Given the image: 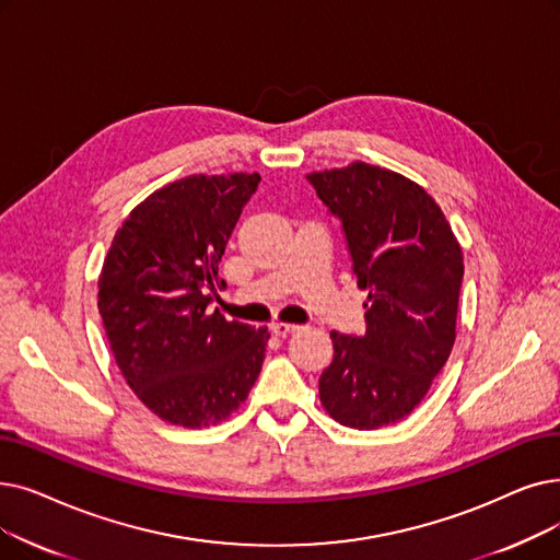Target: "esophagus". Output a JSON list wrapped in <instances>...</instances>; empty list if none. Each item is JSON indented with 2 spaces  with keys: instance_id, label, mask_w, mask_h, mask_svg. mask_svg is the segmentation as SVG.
I'll list each match as a JSON object with an SVG mask.
<instances>
[{
  "instance_id": "obj_1",
  "label": "esophagus",
  "mask_w": 560,
  "mask_h": 560,
  "mask_svg": "<svg viewBox=\"0 0 560 560\" xmlns=\"http://www.w3.org/2000/svg\"><path fill=\"white\" fill-rule=\"evenodd\" d=\"M275 336H288V334H295L300 329V325H290V323H272L270 325Z\"/></svg>"
}]
</instances>
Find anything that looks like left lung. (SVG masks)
<instances>
[{"mask_svg": "<svg viewBox=\"0 0 560 560\" xmlns=\"http://www.w3.org/2000/svg\"><path fill=\"white\" fill-rule=\"evenodd\" d=\"M311 187L340 222L366 331H331L320 402L357 430L411 415L455 343L462 249L442 208L409 178L366 162L313 172Z\"/></svg>", "mask_w": 560, "mask_h": 560, "instance_id": "obj_1", "label": "left lung"}]
</instances>
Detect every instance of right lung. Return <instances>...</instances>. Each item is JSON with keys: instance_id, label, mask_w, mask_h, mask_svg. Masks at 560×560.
<instances>
[{"instance_id": "1", "label": "right lung", "mask_w": 560, "mask_h": 560, "mask_svg": "<svg viewBox=\"0 0 560 560\" xmlns=\"http://www.w3.org/2000/svg\"><path fill=\"white\" fill-rule=\"evenodd\" d=\"M258 174L187 176L139 203L114 235L98 279L109 348L137 398L162 421L206 428L245 402L267 327L208 311L226 242Z\"/></svg>"}]
</instances>
